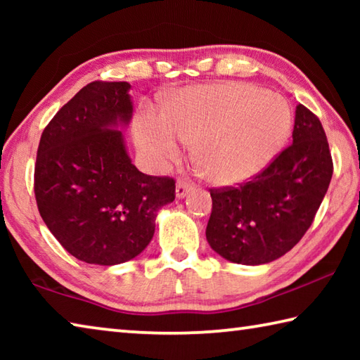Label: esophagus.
<instances>
[{
  "label": "esophagus",
  "instance_id": "34e87169",
  "mask_svg": "<svg viewBox=\"0 0 360 360\" xmlns=\"http://www.w3.org/2000/svg\"><path fill=\"white\" fill-rule=\"evenodd\" d=\"M192 188V184L191 182H186V181H179L178 186H176V197L178 198H182L186 197V195L188 193V191Z\"/></svg>",
  "mask_w": 360,
  "mask_h": 360
}]
</instances>
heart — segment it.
<instances>
[{
  "label": "heart",
  "instance_id": "1",
  "mask_svg": "<svg viewBox=\"0 0 360 360\" xmlns=\"http://www.w3.org/2000/svg\"><path fill=\"white\" fill-rule=\"evenodd\" d=\"M292 125L283 96L251 84L188 87L167 103L165 117L152 111L136 119L135 138L155 165L197 141L195 157L217 184H236L262 172L285 143Z\"/></svg>",
  "mask_w": 360,
  "mask_h": 360
}]
</instances>
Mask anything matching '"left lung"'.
Listing matches in <instances>:
<instances>
[{
  "label": "left lung",
  "instance_id": "8db88e82",
  "mask_svg": "<svg viewBox=\"0 0 360 360\" xmlns=\"http://www.w3.org/2000/svg\"><path fill=\"white\" fill-rule=\"evenodd\" d=\"M332 173L321 120L298 105L292 144L251 181L210 188V246L233 264L262 265L279 259L311 227Z\"/></svg>",
  "mask_w": 360,
  "mask_h": 360
}]
</instances>
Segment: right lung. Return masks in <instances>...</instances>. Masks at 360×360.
I'll use <instances>...</instances> for the list:
<instances>
[{"mask_svg":"<svg viewBox=\"0 0 360 360\" xmlns=\"http://www.w3.org/2000/svg\"><path fill=\"white\" fill-rule=\"evenodd\" d=\"M129 82L95 81L42 131L34 163L39 214L76 259L117 265L149 245L157 211L176 197L174 179L133 165L117 124H129Z\"/></svg>","mask_w":360,"mask_h":360,"instance_id":"obj_1","label":"right lung"}]
</instances>
